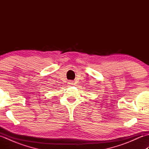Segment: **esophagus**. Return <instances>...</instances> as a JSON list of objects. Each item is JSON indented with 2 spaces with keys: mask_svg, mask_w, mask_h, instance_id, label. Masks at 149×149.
Here are the masks:
<instances>
[{
  "mask_svg": "<svg viewBox=\"0 0 149 149\" xmlns=\"http://www.w3.org/2000/svg\"><path fill=\"white\" fill-rule=\"evenodd\" d=\"M68 84H70V85H72V84H74V82H72V81H69V82H68Z\"/></svg>",
  "mask_w": 149,
  "mask_h": 149,
  "instance_id": "esophagus-1",
  "label": "esophagus"
}]
</instances>
